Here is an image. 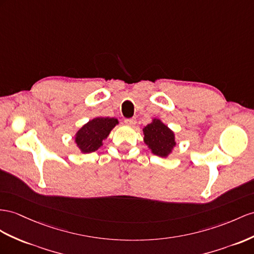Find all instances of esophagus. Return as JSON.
<instances>
[{"instance_id":"obj_1","label":"esophagus","mask_w":254,"mask_h":254,"mask_svg":"<svg viewBox=\"0 0 254 254\" xmlns=\"http://www.w3.org/2000/svg\"><path fill=\"white\" fill-rule=\"evenodd\" d=\"M125 123L127 126H129V127H134L136 125V119L135 118H132V119H126L125 120Z\"/></svg>"}]
</instances>
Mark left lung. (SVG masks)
I'll use <instances>...</instances> for the list:
<instances>
[{
	"instance_id": "left-lung-1",
	"label": "left lung",
	"mask_w": 254,
	"mask_h": 254,
	"mask_svg": "<svg viewBox=\"0 0 254 254\" xmlns=\"http://www.w3.org/2000/svg\"><path fill=\"white\" fill-rule=\"evenodd\" d=\"M144 142L150 149L151 153L160 158H167L176 147V137L174 131L161 119L153 118L151 122L142 128Z\"/></svg>"
}]
</instances>
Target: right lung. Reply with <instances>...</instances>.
Listing matches in <instances>:
<instances>
[{
  "instance_id": "1",
  "label": "right lung",
  "mask_w": 254,
  "mask_h": 254,
  "mask_svg": "<svg viewBox=\"0 0 254 254\" xmlns=\"http://www.w3.org/2000/svg\"><path fill=\"white\" fill-rule=\"evenodd\" d=\"M119 125L118 119L110 117H96L83 125L76 134L74 140L77 148L81 153H91L103 146L112 129Z\"/></svg>"
}]
</instances>
